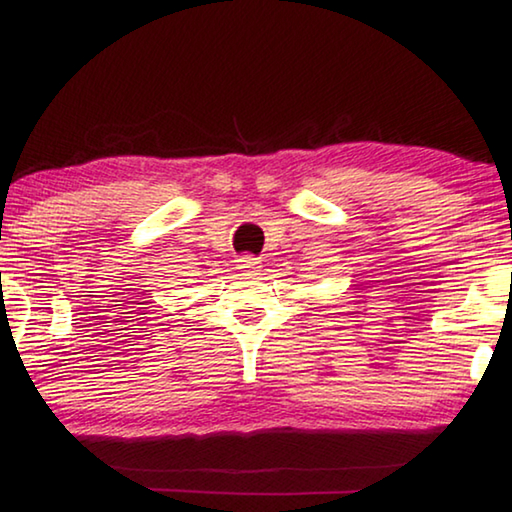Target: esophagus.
Returning <instances> with one entry per match:
<instances>
[{
	"mask_svg": "<svg viewBox=\"0 0 512 512\" xmlns=\"http://www.w3.org/2000/svg\"><path fill=\"white\" fill-rule=\"evenodd\" d=\"M237 268L241 275H255L257 268H259V259L253 255H244L237 259Z\"/></svg>",
	"mask_w": 512,
	"mask_h": 512,
	"instance_id": "1",
	"label": "esophagus"
}]
</instances>
